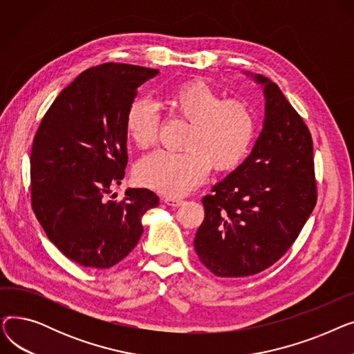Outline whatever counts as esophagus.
<instances>
[{"instance_id": "esophagus-1", "label": "esophagus", "mask_w": 354, "mask_h": 354, "mask_svg": "<svg viewBox=\"0 0 354 354\" xmlns=\"http://www.w3.org/2000/svg\"><path fill=\"white\" fill-rule=\"evenodd\" d=\"M163 202L166 203V205H169V207H180L182 203H183V201L178 199V198H165Z\"/></svg>"}]
</instances>
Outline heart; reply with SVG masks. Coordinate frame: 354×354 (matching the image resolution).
Wrapping results in <instances>:
<instances>
[{
    "mask_svg": "<svg viewBox=\"0 0 354 354\" xmlns=\"http://www.w3.org/2000/svg\"><path fill=\"white\" fill-rule=\"evenodd\" d=\"M171 104L192 127L183 152L158 151L143 156L135 166L138 183L165 196L189 194L207 179L211 163L225 171L245 158L255 136V115L243 100H224L203 83L182 86L171 96ZM159 110L155 102L136 99L126 113L127 136L139 147L158 139Z\"/></svg>",
    "mask_w": 354,
    "mask_h": 354,
    "instance_id": "obj_1",
    "label": "heart"
}]
</instances>
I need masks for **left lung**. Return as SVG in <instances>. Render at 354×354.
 Listing matches in <instances>:
<instances>
[{"label":"left lung","mask_w":354,"mask_h":354,"mask_svg":"<svg viewBox=\"0 0 354 354\" xmlns=\"http://www.w3.org/2000/svg\"><path fill=\"white\" fill-rule=\"evenodd\" d=\"M263 130L251 153L202 198L205 219L194 245L218 277H247L280 259L299 236L317 201L308 127L283 91L261 74Z\"/></svg>","instance_id":"8db88e82"}]
</instances>
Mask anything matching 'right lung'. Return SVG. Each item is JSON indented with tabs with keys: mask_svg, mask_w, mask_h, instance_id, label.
<instances>
[{
	"mask_svg": "<svg viewBox=\"0 0 354 354\" xmlns=\"http://www.w3.org/2000/svg\"><path fill=\"white\" fill-rule=\"evenodd\" d=\"M159 70L106 63L74 79L55 97L34 136L31 203L48 239L71 261L110 268L143 234L142 216L159 205L149 189L115 201L127 165L126 113L138 87Z\"/></svg>",
	"mask_w": 354,
	"mask_h": 354,
	"instance_id": "obj_1",
	"label": "right lung"
}]
</instances>
